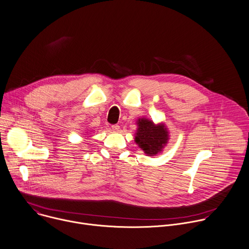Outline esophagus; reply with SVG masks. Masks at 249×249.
<instances>
[{
  "label": "esophagus",
  "mask_w": 249,
  "mask_h": 249,
  "mask_svg": "<svg viewBox=\"0 0 249 249\" xmlns=\"http://www.w3.org/2000/svg\"><path fill=\"white\" fill-rule=\"evenodd\" d=\"M111 128H112V131H113V132H119L120 126L116 124V125H112V127H111Z\"/></svg>",
  "instance_id": "esophagus-1"
}]
</instances>
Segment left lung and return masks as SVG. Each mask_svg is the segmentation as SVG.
Here are the masks:
<instances>
[{
    "mask_svg": "<svg viewBox=\"0 0 249 249\" xmlns=\"http://www.w3.org/2000/svg\"><path fill=\"white\" fill-rule=\"evenodd\" d=\"M137 132L135 142L148 156H154L162 152L169 140V132L164 123L155 124L147 118L137 120Z\"/></svg>",
    "mask_w": 249,
    "mask_h": 249,
    "instance_id": "8db88e82",
    "label": "left lung"
}]
</instances>
